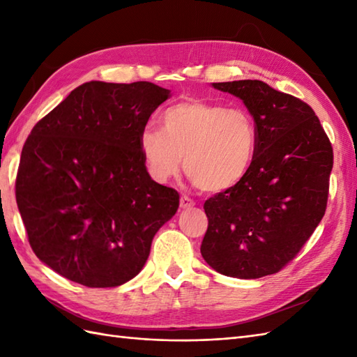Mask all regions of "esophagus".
<instances>
[{
	"mask_svg": "<svg viewBox=\"0 0 357 357\" xmlns=\"http://www.w3.org/2000/svg\"><path fill=\"white\" fill-rule=\"evenodd\" d=\"M179 206H181V208H190V207L195 206V201L192 198H188V196L183 195V196H181Z\"/></svg>",
	"mask_w": 357,
	"mask_h": 357,
	"instance_id": "esophagus-1",
	"label": "esophagus"
}]
</instances>
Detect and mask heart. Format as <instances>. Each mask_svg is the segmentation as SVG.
I'll return each instance as SVG.
<instances>
[{"instance_id": "obj_1", "label": "heart", "mask_w": 357, "mask_h": 357, "mask_svg": "<svg viewBox=\"0 0 357 357\" xmlns=\"http://www.w3.org/2000/svg\"><path fill=\"white\" fill-rule=\"evenodd\" d=\"M257 149L253 118L244 109L202 100L170 105L161 128L139 133V150L151 178L165 183L184 170L202 192L230 190L245 178Z\"/></svg>"}]
</instances>
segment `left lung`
I'll return each mask as SVG.
<instances>
[{
  "label": "left lung",
  "instance_id": "obj_1",
  "mask_svg": "<svg viewBox=\"0 0 357 357\" xmlns=\"http://www.w3.org/2000/svg\"><path fill=\"white\" fill-rule=\"evenodd\" d=\"M253 116L257 149L245 178L204 204L201 255L225 276L257 279L282 270L325 215L333 147L313 109L257 79L213 82Z\"/></svg>",
  "mask_w": 357,
  "mask_h": 357
}]
</instances>
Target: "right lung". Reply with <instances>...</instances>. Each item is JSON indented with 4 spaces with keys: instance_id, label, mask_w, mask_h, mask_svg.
I'll return each mask as SVG.
<instances>
[{
    "instance_id": "add662e5",
    "label": "right lung",
    "mask_w": 357,
    "mask_h": 357,
    "mask_svg": "<svg viewBox=\"0 0 357 357\" xmlns=\"http://www.w3.org/2000/svg\"><path fill=\"white\" fill-rule=\"evenodd\" d=\"M169 96L147 81H90L32 128L15 195L30 247L58 275L107 288L142 270L179 207L178 192L150 178L139 150V133Z\"/></svg>"
}]
</instances>
